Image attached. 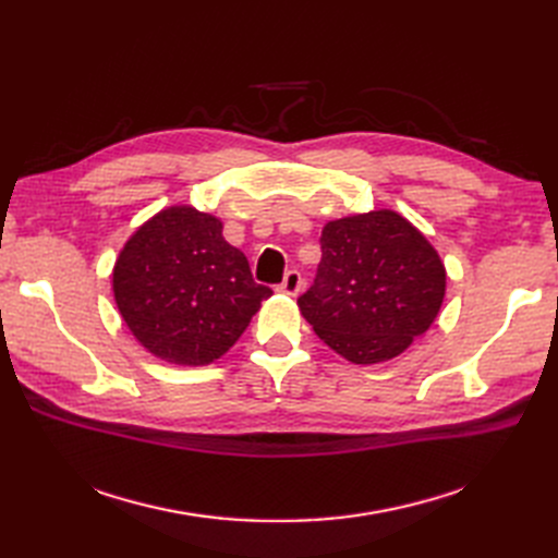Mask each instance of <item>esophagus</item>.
Wrapping results in <instances>:
<instances>
[{"instance_id":"1","label":"esophagus","mask_w":558,"mask_h":558,"mask_svg":"<svg viewBox=\"0 0 558 558\" xmlns=\"http://www.w3.org/2000/svg\"><path fill=\"white\" fill-rule=\"evenodd\" d=\"M302 286H305V281H302V275L298 272V269H291V272L283 277V281H281V286H279V291L286 293V295L295 298V295L302 291Z\"/></svg>"}]
</instances>
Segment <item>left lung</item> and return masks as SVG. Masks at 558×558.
I'll return each instance as SVG.
<instances>
[{
  "instance_id": "1",
  "label": "left lung",
  "mask_w": 558,
  "mask_h": 558,
  "mask_svg": "<svg viewBox=\"0 0 558 558\" xmlns=\"http://www.w3.org/2000/svg\"><path fill=\"white\" fill-rule=\"evenodd\" d=\"M447 269L426 234L393 209L328 221L300 314L353 365L391 361L440 314Z\"/></svg>"
}]
</instances>
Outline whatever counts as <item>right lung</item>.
Segmentation results:
<instances>
[{
	"label": "right lung",
	"instance_id": "add662e5",
	"mask_svg": "<svg viewBox=\"0 0 558 558\" xmlns=\"http://www.w3.org/2000/svg\"><path fill=\"white\" fill-rule=\"evenodd\" d=\"M111 289L134 340L183 367L221 359L272 295L226 242L221 218L191 205L165 207L130 234Z\"/></svg>",
	"mask_w": 558,
	"mask_h": 558
}]
</instances>
